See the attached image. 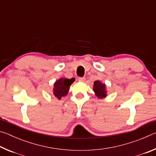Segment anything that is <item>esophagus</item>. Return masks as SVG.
I'll use <instances>...</instances> for the list:
<instances>
[{
  "instance_id": "obj_1",
  "label": "esophagus",
  "mask_w": 156,
  "mask_h": 156,
  "mask_svg": "<svg viewBox=\"0 0 156 156\" xmlns=\"http://www.w3.org/2000/svg\"><path fill=\"white\" fill-rule=\"evenodd\" d=\"M78 80L80 82H84V80H85V78H84V77H80L78 78Z\"/></svg>"
}]
</instances>
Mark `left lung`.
Segmentation results:
<instances>
[{
	"label": "left lung",
	"mask_w": 156,
	"mask_h": 156,
	"mask_svg": "<svg viewBox=\"0 0 156 156\" xmlns=\"http://www.w3.org/2000/svg\"><path fill=\"white\" fill-rule=\"evenodd\" d=\"M93 90L98 98H105L107 96L106 84L101 83L100 80L94 82Z\"/></svg>",
	"instance_id": "obj_1"
}]
</instances>
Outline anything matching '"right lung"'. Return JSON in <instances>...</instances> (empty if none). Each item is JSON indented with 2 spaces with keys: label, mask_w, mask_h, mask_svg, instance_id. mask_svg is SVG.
<instances>
[{
  "label": "right lung",
  "mask_w": 156,
  "mask_h": 156,
  "mask_svg": "<svg viewBox=\"0 0 156 156\" xmlns=\"http://www.w3.org/2000/svg\"><path fill=\"white\" fill-rule=\"evenodd\" d=\"M75 81V78H72L71 79L61 78L55 82L54 84V89H53V94L55 97L58 100L61 99L62 97L67 96L70 86L73 82Z\"/></svg>",
  "instance_id": "right-lung-1"
}]
</instances>
